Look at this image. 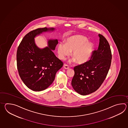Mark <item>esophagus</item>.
<instances>
[{"label":"esophagus","mask_w":128,"mask_h":128,"mask_svg":"<svg viewBox=\"0 0 128 128\" xmlns=\"http://www.w3.org/2000/svg\"><path fill=\"white\" fill-rule=\"evenodd\" d=\"M63 67H64V69H66V70H68V69L70 68L68 66V65H66V64H64V65H63Z\"/></svg>","instance_id":"1"}]
</instances>
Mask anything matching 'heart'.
<instances>
[{"label": "heart", "instance_id": "1", "mask_svg": "<svg viewBox=\"0 0 128 128\" xmlns=\"http://www.w3.org/2000/svg\"><path fill=\"white\" fill-rule=\"evenodd\" d=\"M93 48L94 44L88 41L86 37L76 35L68 38L66 44L60 43L58 45V54L60 59L64 60L73 51L72 54L74 58L70 60V62L73 63L76 60L79 64H83L89 60Z\"/></svg>", "mask_w": 128, "mask_h": 128}]
</instances>
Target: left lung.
<instances>
[{
    "mask_svg": "<svg viewBox=\"0 0 128 128\" xmlns=\"http://www.w3.org/2000/svg\"><path fill=\"white\" fill-rule=\"evenodd\" d=\"M98 49L93 52L90 60L74 68V75L71 85L82 95L94 92L100 87L106 77L111 66V51L106 39L98 34Z\"/></svg>",
    "mask_w": 128,
    "mask_h": 128,
    "instance_id": "1",
    "label": "left lung"
}]
</instances>
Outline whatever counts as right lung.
<instances>
[{
    "mask_svg": "<svg viewBox=\"0 0 128 128\" xmlns=\"http://www.w3.org/2000/svg\"><path fill=\"white\" fill-rule=\"evenodd\" d=\"M54 28H38L27 33L17 51V66L22 80L33 91L45 90L52 84L56 74L63 63L52 51L58 44L57 39H48V46L42 48L35 43V38L44 32H52Z\"/></svg>",
    "mask_w": 128,
    "mask_h": 128,
    "instance_id": "add662e5",
    "label": "right lung"
}]
</instances>
